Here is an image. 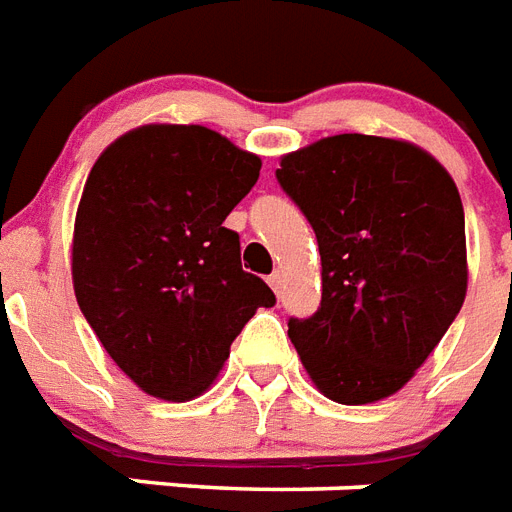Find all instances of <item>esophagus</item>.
<instances>
[{
  "instance_id": "obj_1",
  "label": "esophagus",
  "mask_w": 512,
  "mask_h": 512,
  "mask_svg": "<svg viewBox=\"0 0 512 512\" xmlns=\"http://www.w3.org/2000/svg\"><path fill=\"white\" fill-rule=\"evenodd\" d=\"M268 284H271V290L276 292V295H282V284H284V273L282 271H273L271 276H268Z\"/></svg>"
}]
</instances>
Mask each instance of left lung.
<instances>
[{
  "mask_svg": "<svg viewBox=\"0 0 512 512\" xmlns=\"http://www.w3.org/2000/svg\"><path fill=\"white\" fill-rule=\"evenodd\" d=\"M276 179L311 222L322 255L317 314L290 319L303 368L335 403L395 395L467 295L454 179L416 144L365 134L284 155Z\"/></svg>",
  "mask_w": 512,
  "mask_h": 512,
  "instance_id": "left-lung-1",
  "label": "left lung"
}]
</instances>
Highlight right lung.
Segmentation results:
<instances>
[{
	"label": "right lung",
	"mask_w": 512,
	"mask_h": 512,
	"mask_svg": "<svg viewBox=\"0 0 512 512\" xmlns=\"http://www.w3.org/2000/svg\"><path fill=\"white\" fill-rule=\"evenodd\" d=\"M260 158L204 126L134 128L93 163L74 217L72 282L83 317L142 392H206L271 287L241 268L222 222Z\"/></svg>",
	"instance_id": "obj_1"
}]
</instances>
